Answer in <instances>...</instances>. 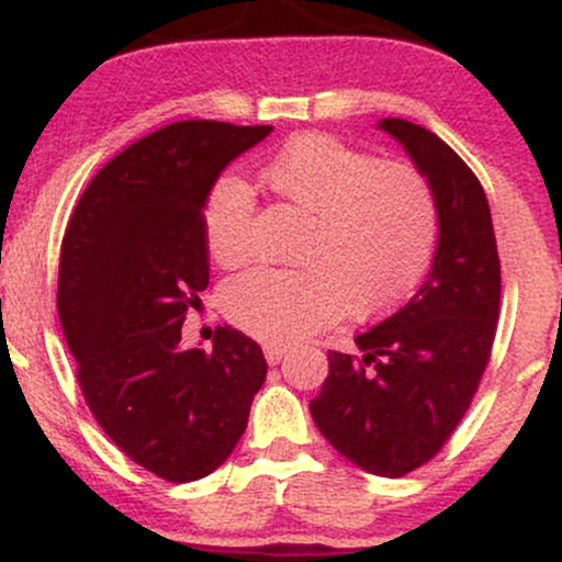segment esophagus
I'll return each mask as SVG.
<instances>
[{
    "label": "esophagus",
    "instance_id": "esophagus-1",
    "mask_svg": "<svg viewBox=\"0 0 562 562\" xmlns=\"http://www.w3.org/2000/svg\"><path fill=\"white\" fill-rule=\"evenodd\" d=\"M263 357H267L269 364H280L282 357H285V348H282V346H263Z\"/></svg>",
    "mask_w": 562,
    "mask_h": 562
}]
</instances>
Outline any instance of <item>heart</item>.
I'll return each instance as SVG.
<instances>
[{"instance_id":"heart-1","label":"heart","mask_w":562,"mask_h":562,"mask_svg":"<svg viewBox=\"0 0 562 562\" xmlns=\"http://www.w3.org/2000/svg\"><path fill=\"white\" fill-rule=\"evenodd\" d=\"M261 182L308 214L299 269H248L222 288L235 327L274 346L322 330L346 312L378 317L420 282L438 237V200L420 169L375 160L330 134H303L261 166ZM256 198L237 173L209 187L200 211L218 267L254 248Z\"/></svg>"}]
</instances>
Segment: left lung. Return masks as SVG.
<instances>
[{
	"instance_id": "obj_1",
	"label": "left lung",
	"mask_w": 562,
	"mask_h": 562,
	"mask_svg": "<svg viewBox=\"0 0 562 562\" xmlns=\"http://www.w3.org/2000/svg\"><path fill=\"white\" fill-rule=\"evenodd\" d=\"M438 200V248L423 288L380 325L359 353L327 351L330 375L312 398L319 434L346 460L402 479L434 460L492 359L499 319V254L486 192L470 166L425 126L383 119Z\"/></svg>"
}]
</instances>
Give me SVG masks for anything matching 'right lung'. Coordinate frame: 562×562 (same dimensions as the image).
Masks as SVG:
<instances>
[{"mask_svg": "<svg viewBox=\"0 0 562 562\" xmlns=\"http://www.w3.org/2000/svg\"><path fill=\"white\" fill-rule=\"evenodd\" d=\"M272 126L179 121L102 166L70 216L57 314L83 402L132 462L171 483L214 473L267 378L261 346L229 325L182 351L209 288L203 200L224 166Z\"/></svg>", "mask_w": 562, "mask_h": 562, "instance_id": "right-lung-1", "label": "right lung"}]
</instances>
